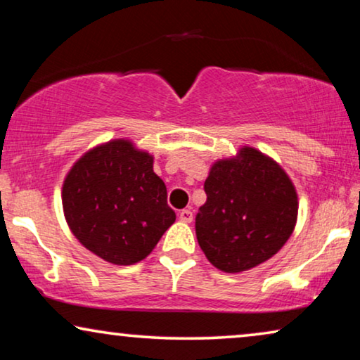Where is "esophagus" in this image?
Masks as SVG:
<instances>
[{"label":"esophagus","mask_w":360,"mask_h":360,"mask_svg":"<svg viewBox=\"0 0 360 360\" xmlns=\"http://www.w3.org/2000/svg\"><path fill=\"white\" fill-rule=\"evenodd\" d=\"M179 218H180V221H184V223H191V221H193V211H191V210H181Z\"/></svg>","instance_id":"esophagus-1"}]
</instances>
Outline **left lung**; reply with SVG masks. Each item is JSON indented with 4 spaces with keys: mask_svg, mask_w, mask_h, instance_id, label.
<instances>
[{
    "mask_svg": "<svg viewBox=\"0 0 360 360\" xmlns=\"http://www.w3.org/2000/svg\"><path fill=\"white\" fill-rule=\"evenodd\" d=\"M206 203L196 214V239L216 269L239 274L274 257L298 216L293 181L272 157L243 146L211 165Z\"/></svg>",
    "mask_w": 360,
    "mask_h": 360,
    "instance_id": "1",
    "label": "left lung"
}]
</instances>
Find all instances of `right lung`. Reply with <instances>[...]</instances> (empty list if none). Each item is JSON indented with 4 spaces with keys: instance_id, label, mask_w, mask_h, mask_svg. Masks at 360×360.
Listing matches in <instances>:
<instances>
[{
    "instance_id": "add662e5",
    "label": "right lung",
    "mask_w": 360,
    "mask_h": 360,
    "mask_svg": "<svg viewBox=\"0 0 360 360\" xmlns=\"http://www.w3.org/2000/svg\"><path fill=\"white\" fill-rule=\"evenodd\" d=\"M62 206L80 244L115 265L141 262L175 223L154 157L129 139L86 150L63 180Z\"/></svg>"
}]
</instances>
